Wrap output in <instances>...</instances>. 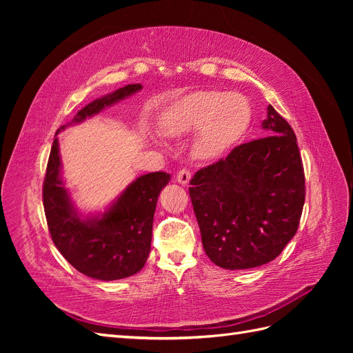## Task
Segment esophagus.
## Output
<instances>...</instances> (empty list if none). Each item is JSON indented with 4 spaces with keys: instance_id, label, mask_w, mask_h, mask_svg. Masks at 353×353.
Here are the masks:
<instances>
[{
    "instance_id": "obj_1",
    "label": "esophagus",
    "mask_w": 353,
    "mask_h": 353,
    "mask_svg": "<svg viewBox=\"0 0 353 353\" xmlns=\"http://www.w3.org/2000/svg\"><path fill=\"white\" fill-rule=\"evenodd\" d=\"M191 178V170L188 168H183L179 170V172L176 174V181L179 184H188V181Z\"/></svg>"
}]
</instances>
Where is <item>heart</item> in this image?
I'll list each match as a JSON object with an SVG mask.
<instances>
[{
  "mask_svg": "<svg viewBox=\"0 0 353 353\" xmlns=\"http://www.w3.org/2000/svg\"><path fill=\"white\" fill-rule=\"evenodd\" d=\"M250 103L239 92L197 91L188 95L165 119L168 135L199 132L197 152L215 157L227 152L249 130Z\"/></svg>",
  "mask_w": 353,
  "mask_h": 353,
  "instance_id": "1",
  "label": "heart"
}]
</instances>
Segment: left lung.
<instances>
[{
  "label": "left lung",
  "mask_w": 353,
  "mask_h": 353,
  "mask_svg": "<svg viewBox=\"0 0 353 353\" xmlns=\"http://www.w3.org/2000/svg\"><path fill=\"white\" fill-rule=\"evenodd\" d=\"M259 140L234 147L190 181V199L209 259L225 270L271 262L290 241L305 205L294 131L272 105Z\"/></svg>",
  "instance_id": "obj_1"
}]
</instances>
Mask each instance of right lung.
Here are the masks:
<instances>
[{"label": "right lung", "mask_w": 353, "mask_h": 353, "mask_svg": "<svg viewBox=\"0 0 353 353\" xmlns=\"http://www.w3.org/2000/svg\"><path fill=\"white\" fill-rule=\"evenodd\" d=\"M141 88L140 83L126 85L85 105L72 122H81ZM169 179L170 175L162 170L143 175L100 219L81 221L61 184L59 141L54 138L42 185V203L52 243L74 270L91 279L112 281L137 274L150 253L157 197Z\"/></svg>", "instance_id": "add662e5"}]
</instances>
